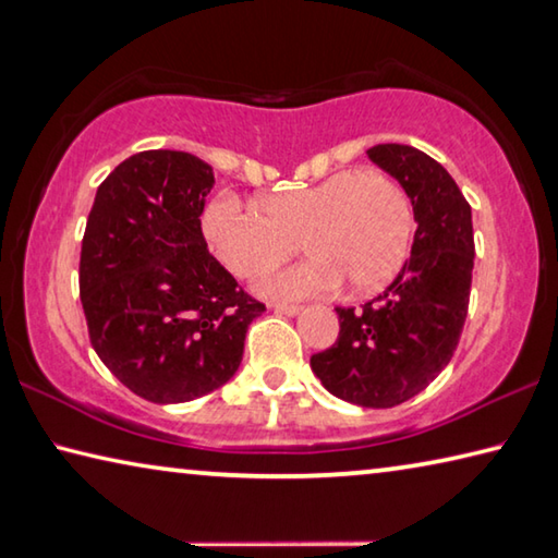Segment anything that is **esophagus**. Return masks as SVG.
Instances as JSON below:
<instances>
[{"label": "esophagus", "mask_w": 558, "mask_h": 558, "mask_svg": "<svg viewBox=\"0 0 558 558\" xmlns=\"http://www.w3.org/2000/svg\"><path fill=\"white\" fill-rule=\"evenodd\" d=\"M270 307L276 313H282V315H298L300 313V305H295V303H272Z\"/></svg>", "instance_id": "obj_1"}]
</instances>
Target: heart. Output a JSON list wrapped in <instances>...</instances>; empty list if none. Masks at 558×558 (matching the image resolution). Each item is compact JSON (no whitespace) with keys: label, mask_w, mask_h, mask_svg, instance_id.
I'll list each match as a JSON object with an SVG mask.
<instances>
[{"label":"heart","mask_w":558,"mask_h":558,"mask_svg":"<svg viewBox=\"0 0 558 558\" xmlns=\"http://www.w3.org/2000/svg\"><path fill=\"white\" fill-rule=\"evenodd\" d=\"M201 231L216 258L235 278H255L298 251L307 258L272 272L258 290L303 298L332 290L373 293L402 268L412 238V206L400 183L383 171H340L313 185L278 193L258 206L220 193L203 208Z\"/></svg>","instance_id":"obj_1"}]
</instances>
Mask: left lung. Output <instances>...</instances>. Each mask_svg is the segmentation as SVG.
I'll return each instance as SVG.
<instances>
[{"mask_svg": "<svg viewBox=\"0 0 558 558\" xmlns=\"http://www.w3.org/2000/svg\"><path fill=\"white\" fill-rule=\"evenodd\" d=\"M412 201V255L383 293L362 307H335L340 335L311 357L327 392L387 410L420 395L452 360L466 320L474 268L472 208L445 166L420 148L367 151Z\"/></svg>", "mask_w": 558, "mask_h": 558, "instance_id": "1", "label": "left lung"}]
</instances>
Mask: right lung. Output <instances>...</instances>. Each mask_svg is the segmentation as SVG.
Returning a JSON list of instances; mask_svg holds the SVG:
<instances>
[{"instance_id": "add662e5", "label": "right lung", "mask_w": 558, "mask_h": 558, "mask_svg": "<svg viewBox=\"0 0 558 558\" xmlns=\"http://www.w3.org/2000/svg\"><path fill=\"white\" fill-rule=\"evenodd\" d=\"M214 168L141 151L96 191L78 260L88 340L111 375L156 404L218 390L265 305L208 253L201 214Z\"/></svg>"}]
</instances>
